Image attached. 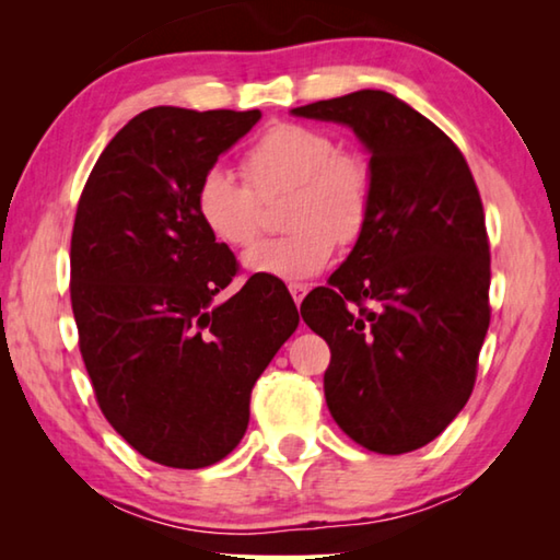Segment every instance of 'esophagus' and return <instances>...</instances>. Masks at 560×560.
Wrapping results in <instances>:
<instances>
[{
    "label": "esophagus",
    "instance_id": "obj_1",
    "mask_svg": "<svg viewBox=\"0 0 560 560\" xmlns=\"http://www.w3.org/2000/svg\"><path fill=\"white\" fill-rule=\"evenodd\" d=\"M289 291H291V296H293V301H296V306H299V303L303 301V296H306V293H308V287H306V283H289Z\"/></svg>",
    "mask_w": 560,
    "mask_h": 560
}]
</instances>
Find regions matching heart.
Returning <instances> with one entry per match:
<instances>
[{
    "label": "heart",
    "mask_w": 560,
    "mask_h": 560,
    "mask_svg": "<svg viewBox=\"0 0 560 560\" xmlns=\"http://www.w3.org/2000/svg\"><path fill=\"white\" fill-rule=\"evenodd\" d=\"M240 183L230 170L212 167L197 185V217L217 242L244 249L259 232V201L289 192L281 240H267L244 254V269L257 277L306 281L334 259L336 242L363 236L373 210V173L363 158L338 153L326 130L277 122L244 155Z\"/></svg>",
    "instance_id": "b5f03b06"
}]
</instances>
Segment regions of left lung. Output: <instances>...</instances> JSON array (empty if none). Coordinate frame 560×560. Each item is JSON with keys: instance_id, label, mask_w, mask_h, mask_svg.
Returning a JSON list of instances; mask_svg holds the SVG:
<instances>
[{"instance_id": "left-lung-1", "label": "left lung", "mask_w": 560, "mask_h": 560, "mask_svg": "<svg viewBox=\"0 0 560 560\" xmlns=\"http://www.w3.org/2000/svg\"><path fill=\"white\" fill-rule=\"evenodd\" d=\"M291 113L340 122L371 153L365 232L301 303L330 348V417L371 452L420 450L467 405L489 328L479 189L459 148L393 93L363 89Z\"/></svg>"}]
</instances>
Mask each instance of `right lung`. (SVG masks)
Here are the masks:
<instances>
[{"instance_id": "right-lung-1", "label": "right lung", "mask_w": 560, "mask_h": 560, "mask_svg": "<svg viewBox=\"0 0 560 560\" xmlns=\"http://www.w3.org/2000/svg\"><path fill=\"white\" fill-rule=\"evenodd\" d=\"M259 110L158 106L128 120L83 187L71 236V306L106 420L175 469L224 459L249 424L257 377L299 326L287 287L254 277L220 301L236 259L195 195Z\"/></svg>"}]
</instances>
